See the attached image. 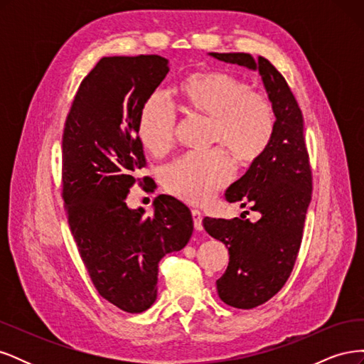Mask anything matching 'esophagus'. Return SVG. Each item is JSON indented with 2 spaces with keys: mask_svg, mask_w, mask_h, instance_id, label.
Here are the masks:
<instances>
[{
  "mask_svg": "<svg viewBox=\"0 0 364 364\" xmlns=\"http://www.w3.org/2000/svg\"><path fill=\"white\" fill-rule=\"evenodd\" d=\"M191 215H193L194 229H196V230H202V229H203V225H202V213L197 211V209H193Z\"/></svg>",
  "mask_w": 364,
  "mask_h": 364,
  "instance_id": "obj_1",
  "label": "esophagus"
}]
</instances>
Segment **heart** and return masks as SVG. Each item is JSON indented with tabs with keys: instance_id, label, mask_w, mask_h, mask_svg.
I'll return each instance as SVG.
<instances>
[{
	"instance_id": "b5f03b06",
	"label": "heart",
	"mask_w": 364,
	"mask_h": 364,
	"mask_svg": "<svg viewBox=\"0 0 364 364\" xmlns=\"http://www.w3.org/2000/svg\"><path fill=\"white\" fill-rule=\"evenodd\" d=\"M183 111L211 121L209 144L223 147L241 167L259 161L272 144L277 119L272 103L252 86L223 71H197L176 87ZM176 114L159 94L142 105L136 134L150 155L162 156L174 141ZM234 165L223 150L186 155L162 173L165 191L178 199L203 205L232 179Z\"/></svg>"
}]
</instances>
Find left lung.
Listing matches in <instances>:
<instances>
[{"label":"left lung","mask_w":364,"mask_h":364,"mask_svg":"<svg viewBox=\"0 0 364 364\" xmlns=\"http://www.w3.org/2000/svg\"><path fill=\"white\" fill-rule=\"evenodd\" d=\"M209 56L258 71L272 103L277 127L269 150L229 186L226 200L259 213L250 222L245 211L235 218H203V228L228 247L229 264L217 291L225 304L249 310L277 294L287 282L301 247L311 168L304 139V117L282 74L264 58L247 53H209Z\"/></svg>","instance_id":"obj_1"}]
</instances>
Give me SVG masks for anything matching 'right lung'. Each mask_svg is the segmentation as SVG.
Segmentation results:
<instances>
[{
  "mask_svg": "<svg viewBox=\"0 0 364 364\" xmlns=\"http://www.w3.org/2000/svg\"><path fill=\"white\" fill-rule=\"evenodd\" d=\"M168 71L156 54L100 59L80 83L62 138L63 202L77 249L97 291L127 313L156 301L161 258L193 234L190 209L174 197H156L149 217L126 203L146 165L139 111Z\"/></svg>",
  "mask_w": 364,
  "mask_h": 364,
  "instance_id": "1",
  "label": "right lung"
}]
</instances>
